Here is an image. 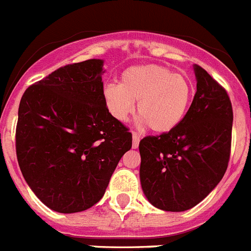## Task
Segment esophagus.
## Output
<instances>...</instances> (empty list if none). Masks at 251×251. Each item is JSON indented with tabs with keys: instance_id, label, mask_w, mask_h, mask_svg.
<instances>
[{
	"instance_id": "obj_1",
	"label": "esophagus",
	"mask_w": 251,
	"mask_h": 251,
	"mask_svg": "<svg viewBox=\"0 0 251 251\" xmlns=\"http://www.w3.org/2000/svg\"><path fill=\"white\" fill-rule=\"evenodd\" d=\"M132 147L133 148H138L139 146V141H141V137H139V134H137L136 132H133L132 133Z\"/></svg>"
}]
</instances>
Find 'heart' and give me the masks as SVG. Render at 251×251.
<instances>
[{
  "label": "heart",
  "mask_w": 251,
  "mask_h": 251,
  "mask_svg": "<svg viewBox=\"0 0 251 251\" xmlns=\"http://www.w3.org/2000/svg\"><path fill=\"white\" fill-rule=\"evenodd\" d=\"M194 97V86L171 69L148 64L126 69L121 83L104 86L103 98L110 114L126 122L134 112L139 122L158 134L174 130L185 118Z\"/></svg>",
  "instance_id": "obj_1"
}]
</instances>
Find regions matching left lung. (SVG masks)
Returning <instances> with one entry per match:
<instances>
[{
	"instance_id": "8db88e82",
	"label": "left lung",
	"mask_w": 251,
	"mask_h": 251,
	"mask_svg": "<svg viewBox=\"0 0 251 251\" xmlns=\"http://www.w3.org/2000/svg\"><path fill=\"white\" fill-rule=\"evenodd\" d=\"M197 90L182 122L168 133L139 142L142 190L154 207H194L220 182L231 148L232 106L211 75L194 65Z\"/></svg>"
}]
</instances>
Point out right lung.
<instances>
[{
  "label": "right lung",
  "mask_w": 251,
  "mask_h": 251,
  "mask_svg": "<svg viewBox=\"0 0 251 251\" xmlns=\"http://www.w3.org/2000/svg\"><path fill=\"white\" fill-rule=\"evenodd\" d=\"M103 60L70 64L28 86L19 106L22 176L49 208L80 212L103 197L132 133L103 98Z\"/></svg>",
  "instance_id": "right-lung-1"
}]
</instances>
